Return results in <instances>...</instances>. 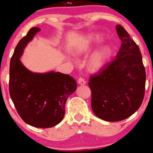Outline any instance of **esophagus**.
I'll return each instance as SVG.
<instances>
[{
  "label": "esophagus",
  "mask_w": 153,
  "mask_h": 153,
  "mask_svg": "<svg viewBox=\"0 0 153 153\" xmlns=\"http://www.w3.org/2000/svg\"><path fill=\"white\" fill-rule=\"evenodd\" d=\"M78 83L79 85H85L86 83V81L83 78H79L78 79Z\"/></svg>",
  "instance_id": "obj_1"
}]
</instances>
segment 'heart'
I'll return each instance as SVG.
<instances>
[{"label":"heart","mask_w":153,"mask_h":153,"mask_svg":"<svg viewBox=\"0 0 153 153\" xmlns=\"http://www.w3.org/2000/svg\"><path fill=\"white\" fill-rule=\"evenodd\" d=\"M102 38L99 35H89L76 46L74 54L83 55L91 51L96 44L101 42ZM112 48L109 44H104L96 49L90 56L88 60V67L92 72H97L103 69L108 62L111 55Z\"/></svg>","instance_id":"1"}]
</instances>
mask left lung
I'll return each instance as SVG.
<instances>
[{
	"label": "left lung",
	"instance_id": "obj_1",
	"mask_svg": "<svg viewBox=\"0 0 153 153\" xmlns=\"http://www.w3.org/2000/svg\"><path fill=\"white\" fill-rule=\"evenodd\" d=\"M116 29L121 40L116 58L91 76L88 83L93 113L108 122L125 120L139 109L146 79L138 45L123 26L117 25Z\"/></svg>",
	"mask_w": 153,
	"mask_h": 153
}]
</instances>
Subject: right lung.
Here are the masks:
<instances>
[{
    "mask_svg": "<svg viewBox=\"0 0 153 153\" xmlns=\"http://www.w3.org/2000/svg\"><path fill=\"white\" fill-rule=\"evenodd\" d=\"M41 30L34 27L16 45L10 64L9 91L18 114L27 124L38 128L52 127L65 115V104L76 90L74 79L68 74L49 71L31 72L20 58L25 48Z\"/></svg>",
    "mask_w": 153,
    "mask_h": 153,
    "instance_id": "obj_1",
    "label": "right lung"
}]
</instances>
